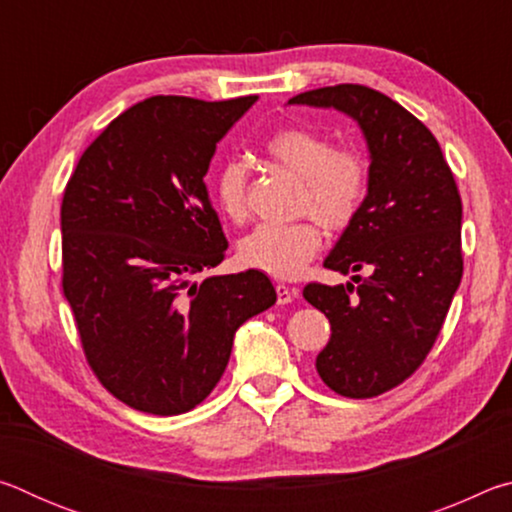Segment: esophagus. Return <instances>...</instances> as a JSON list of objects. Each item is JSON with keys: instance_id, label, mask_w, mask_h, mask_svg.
Returning a JSON list of instances; mask_svg holds the SVG:
<instances>
[{"instance_id": "obj_1", "label": "esophagus", "mask_w": 512, "mask_h": 512, "mask_svg": "<svg viewBox=\"0 0 512 512\" xmlns=\"http://www.w3.org/2000/svg\"><path fill=\"white\" fill-rule=\"evenodd\" d=\"M275 293H277V305H289V302L296 298V289L287 287V284H275Z\"/></svg>"}]
</instances>
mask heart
<instances>
[{"instance_id":"b5f03b06","label":"heart","mask_w":512,"mask_h":512,"mask_svg":"<svg viewBox=\"0 0 512 512\" xmlns=\"http://www.w3.org/2000/svg\"><path fill=\"white\" fill-rule=\"evenodd\" d=\"M266 155L302 180L296 223H262L241 241V262L282 280H291L323 248V230H345L357 221L370 194V160L357 144H334L314 128L289 126L268 137ZM214 198L230 221L248 216V167L228 160L214 176Z\"/></svg>"}]
</instances>
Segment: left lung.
I'll use <instances>...</instances> for the list:
<instances>
[{
	"mask_svg": "<svg viewBox=\"0 0 512 512\" xmlns=\"http://www.w3.org/2000/svg\"><path fill=\"white\" fill-rule=\"evenodd\" d=\"M289 103L336 108L366 135L370 194L325 268L348 284L302 291L332 325L316 357L320 379L352 400L400 386L427 359L463 277V203L440 144L409 110L366 85L302 92Z\"/></svg>",
	"mask_w": 512,
	"mask_h": 512,
	"instance_id": "obj_1",
	"label": "left lung"
}]
</instances>
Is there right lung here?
Masks as SVG:
<instances>
[{
	"instance_id": "1",
	"label": "right lung",
	"mask_w": 512,
	"mask_h": 512,
	"mask_svg": "<svg viewBox=\"0 0 512 512\" xmlns=\"http://www.w3.org/2000/svg\"><path fill=\"white\" fill-rule=\"evenodd\" d=\"M255 101L144 99L67 180L63 291L92 372L131 409L192 411L219 384L237 327L275 302L255 268L192 282L228 248L203 178Z\"/></svg>"
}]
</instances>
